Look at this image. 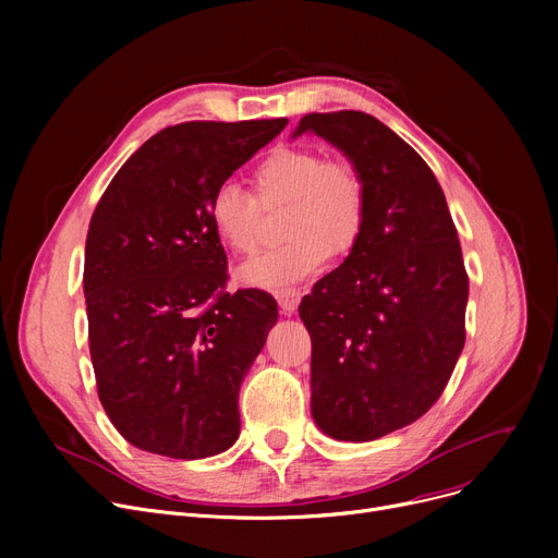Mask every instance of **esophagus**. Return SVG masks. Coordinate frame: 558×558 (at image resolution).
<instances>
[{
  "instance_id": "1",
  "label": "esophagus",
  "mask_w": 558,
  "mask_h": 558,
  "mask_svg": "<svg viewBox=\"0 0 558 558\" xmlns=\"http://www.w3.org/2000/svg\"><path fill=\"white\" fill-rule=\"evenodd\" d=\"M301 291L299 289H280V291H276V299H278V305H280V310H282V314H294L296 312V307H299V303H301Z\"/></svg>"
}]
</instances>
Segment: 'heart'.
I'll list each match as a JSON object with an SVG mask.
<instances>
[{"mask_svg": "<svg viewBox=\"0 0 558 558\" xmlns=\"http://www.w3.org/2000/svg\"><path fill=\"white\" fill-rule=\"evenodd\" d=\"M255 196L223 183L208 203V219L219 242L238 255L259 246V204L287 203L282 232L287 242L244 264L240 278L259 289H287L318 271L335 253L360 240L366 221V190L357 167L345 158H326L310 146H278L253 169Z\"/></svg>", "mask_w": 558, "mask_h": 558, "instance_id": "1", "label": "heart"}]
</instances>
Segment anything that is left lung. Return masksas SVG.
Segmentation results:
<instances>
[{
  "instance_id": "8db88e82",
  "label": "left lung",
  "mask_w": 558,
  "mask_h": 558,
  "mask_svg": "<svg viewBox=\"0 0 558 558\" xmlns=\"http://www.w3.org/2000/svg\"><path fill=\"white\" fill-rule=\"evenodd\" d=\"M314 133L353 162L366 221L341 267L299 314L312 339V416L337 441H375L441 398L465 343L468 276L427 162L373 114L312 112Z\"/></svg>"
}]
</instances>
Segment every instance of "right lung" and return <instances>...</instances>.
Instances as JSON below:
<instances>
[{"instance_id": "right-lung-1", "label": "right lung", "mask_w": 558, "mask_h": 558, "mask_svg": "<svg viewBox=\"0 0 558 558\" xmlns=\"http://www.w3.org/2000/svg\"><path fill=\"white\" fill-rule=\"evenodd\" d=\"M280 120L185 122L114 173L85 240L83 294L99 400L140 450L205 459L240 436V387L278 320L262 289L226 291L208 203Z\"/></svg>"}]
</instances>
